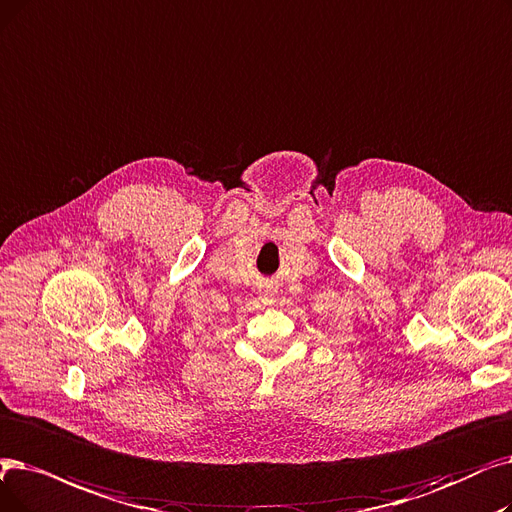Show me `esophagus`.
I'll use <instances>...</instances> for the list:
<instances>
[{
    "label": "esophagus",
    "mask_w": 512,
    "mask_h": 512,
    "mask_svg": "<svg viewBox=\"0 0 512 512\" xmlns=\"http://www.w3.org/2000/svg\"><path fill=\"white\" fill-rule=\"evenodd\" d=\"M259 299H261V303H263V305H272L276 297H274L272 293H261V295H259Z\"/></svg>",
    "instance_id": "obj_1"
}]
</instances>
